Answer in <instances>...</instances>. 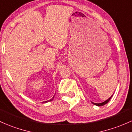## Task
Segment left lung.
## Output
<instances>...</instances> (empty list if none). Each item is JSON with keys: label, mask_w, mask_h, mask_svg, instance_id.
<instances>
[{"label": "left lung", "mask_w": 132, "mask_h": 132, "mask_svg": "<svg viewBox=\"0 0 132 132\" xmlns=\"http://www.w3.org/2000/svg\"><path fill=\"white\" fill-rule=\"evenodd\" d=\"M113 96V95H111V96L110 97V98H108V100H106V101H104V102H102V103H93V102H92L93 104V105H96V106H103V105H105V104H106V103H108V101H110V100L111 99V97Z\"/></svg>", "instance_id": "8db88e82"}]
</instances>
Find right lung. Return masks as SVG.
I'll use <instances>...</instances> for the list:
<instances>
[{
  "instance_id": "obj_1",
  "label": "right lung",
  "mask_w": 132,
  "mask_h": 132,
  "mask_svg": "<svg viewBox=\"0 0 132 132\" xmlns=\"http://www.w3.org/2000/svg\"><path fill=\"white\" fill-rule=\"evenodd\" d=\"M54 96L53 97V98H51V100H48V101H45V102H47V101H53V98H54Z\"/></svg>"
}]
</instances>
